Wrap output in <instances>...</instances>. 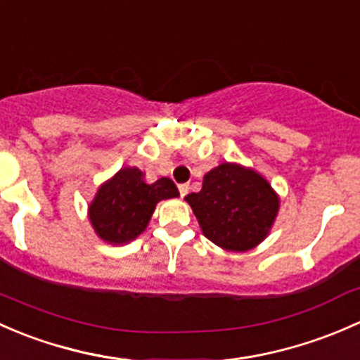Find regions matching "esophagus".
I'll list each match as a JSON object with an SVG mask.
<instances>
[{
    "instance_id": "esophagus-1",
    "label": "esophagus",
    "mask_w": 360,
    "mask_h": 360,
    "mask_svg": "<svg viewBox=\"0 0 360 360\" xmlns=\"http://www.w3.org/2000/svg\"><path fill=\"white\" fill-rule=\"evenodd\" d=\"M179 191H180L181 198H185V195L188 194V185H187V184H180V185H179Z\"/></svg>"
}]
</instances>
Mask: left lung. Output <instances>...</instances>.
<instances>
[{
  "label": "left lung",
  "instance_id": "1",
  "mask_svg": "<svg viewBox=\"0 0 360 360\" xmlns=\"http://www.w3.org/2000/svg\"><path fill=\"white\" fill-rule=\"evenodd\" d=\"M201 231L211 243L227 251H248L269 236L279 195L260 173L221 162L207 172L199 192L185 195Z\"/></svg>",
  "mask_w": 360,
  "mask_h": 360
}]
</instances>
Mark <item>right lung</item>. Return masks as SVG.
<instances>
[{"label":"right lung","mask_w":360,"mask_h":360,"mask_svg":"<svg viewBox=\"0 0 360 360\" xmlns=\"http://www.w3.org/2000/svg\"><path fill=\"white\" fill-rule=\"evenodd\" d=\"M179 195L176 185L166 176L146 184L139 168H121L98 187L88 206V218L95 234L107 244H126L146 231L159 201Z\"/></svg>","instance_id":"add662e5"}]
</instances>
